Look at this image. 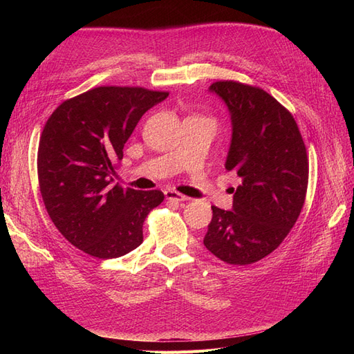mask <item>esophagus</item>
Listing matches in <instances>:
<instances>
[{
	"label": "esophagus",
	"mask_w": 354,
	"mask_h": 354,
	"mask_svg": "<svg viewBox=\"0 0 354 354\" xmlns=\"http://www.w3.org/2000/svg\"><path fill=\"white\" fill-rule=\"evenodd\" d=\"M165 198H167L168 201H176V202L189 201L187 196L178 194V192H176V190H165Z\"/></svg>",
	"instance_id": "esophagus-1"
}]
</instances>
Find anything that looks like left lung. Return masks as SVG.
Wrapping results in <instances>:
<instances>
[{"label": "left lung", "instance_id": "8db88e82", "mask_svg": "<svg viewBox=\"0 0 354 354\" xmlns=\"http://www.w3.org/2000/svg\"><path fill=\"white\" fill-rule=\"evenodd\" d=\"M209 90L230 112L226 169L238 174L241 185L233 209L211 207L203 245L227 264H252L283 242L303 209L307 151L291 112L267 91L238 81L212 82Z\"/></svg>", "mask_w": 354, "mask_h": 354}]
</instances>
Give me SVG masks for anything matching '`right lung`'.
Returning <instances> with one entry per match:
<instances>
[{
    "label": "right lung",
    "mask_w": 354,
    "mask_h": 354,
    "mask_svg": "<svg viewBox=\"0 0 354 354\" xmlns=\"http://www.w3.org/2000/svg\"><path fill=\"white\" fill-rule=\"evenodd\" d=\"M167 91L103 85L60 103L38 146V183L51 221L73 246L116 259L143 242L147 214L160 190L112 186L124 145L137 122Z\"/></svg>",
    "instance_id": "right-lung-1"
}]
</instances>
